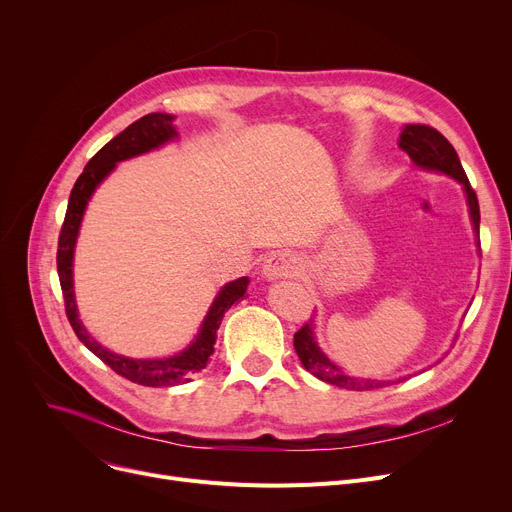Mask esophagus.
<instances>
[{
	"mask_svg": "<svg viewBox=\"0 0 512 512\" xmlns=\"http://www.w3.org/2000/svg\"><path fill=\"white\" fill-rule=\"evenodd\" d=\"M301 270V261L299 257L290 253V251H276L270 257L265 259L263 263V274L265 278L270 280H278V278H292L297 276Z\"/></svg>",
	"mask_w": 512,
	"mask_h": 512,
	"instance_id": "obj_1",
	"label": "esophagus"
}]
</instances>
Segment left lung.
Wrapping results in <instances>:
<instances>
[{
	"label": "left lung",
	"instance_id": "obj_1",
	"mask_svg": "<svg viewBox=\"0 0 512 512\" xmlns=\"http://www.w3.org/2000/svg\"><path fill=\"white\" fill-rule=\"evenodd\" d=\"M398 145L409 153V157L415 161L419 168L425 170H436L444 172L452 178L459 180L465 186L467 203L471 211V220L475 226V234H479V203L473 186L469 184V178L461 166V159L456 155L454 147L448 143L442 132L427 124H407L405 130L400 134ZM481 249V247H479ZM294 351H297L303 367L311 371L315 378L321 382H328L338 388L346 390H373V388H384L392 382H378V380H363V378H351V375H344L340 367H336L324 353L319 351L313 334V317L305 321V326L294 334ZM400 382V380H398Z\"/></svg>",
	"mask_w": 512,
	"mask_h": 512
}]
</instances>
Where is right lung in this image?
<instances>
[{"mask_svg":"<svg viewBox=\"0 0 512 512\" xmlns=\"http://www.w3.org/2000/svg\"><path fill=\"white\" fill-rule=\"evenodd\" d=\"M172 116L168 114H147L141 120L132 122L128 128H124L118 137H114L110 143L103 145L85 166L83 174L78 176L74 182V188L68 199L66 218L60 230L58 238V276L60 286L64 294V307L66 317L78 340L83 342L93 355H97L105 365H110L122 378L151 388L161 386H178L191 380V375L205 369L209 357L213 355V344L218 338V328L222 324L224 313L242 297H245L249 278H238L230 284H226L218 297H215L199 336L195 342L184 348L180 355H174L170 359H128L120 357L116 353H110L103 348L95 338L83 328L76 313L74 303V290H72V253H74V242L78 236L80 220H83L85 207L97 188V184L114 170V166L122 159H128L132 155L145 153L149 149H155L164 145L166 141L176 137V130L172 126Z\"/></svg>","mask_w":512,"mask_h":512,"instance_id":"obj_1","label":"right lung"}]
</instances>
